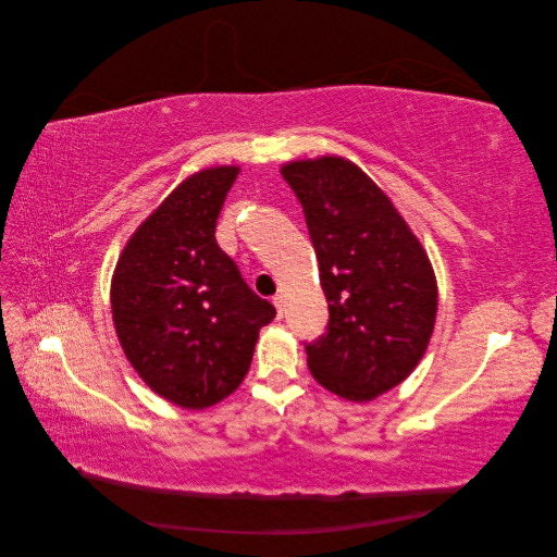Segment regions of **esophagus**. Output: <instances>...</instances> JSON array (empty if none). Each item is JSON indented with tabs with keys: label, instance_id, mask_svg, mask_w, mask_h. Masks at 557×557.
Here are the masks:
<instances>
[{
	"label": "esophagus",
	"instance_id": "esophagus-1",
	"mask_svg": "<svg viewBox=\"0 0 557 557\" xmlns=\"http://www.w3.org/2000/svg\"><path fill=\"white\" fill-rule=\"evenodd\" d=\"M274 307H276L278 318H281L283 311H285V297H283V295H274Z\"/></svg>",
	"mask_w": 557,
	"mask_h": 557
}]
</instances>
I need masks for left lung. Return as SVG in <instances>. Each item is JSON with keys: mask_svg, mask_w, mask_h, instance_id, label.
Returning <instances> with one entry per match:
<instances>
[{"mask_svg": "<svg viewBox=\"0 0 557 557\" xmlns=\"http://www.w3.org/2000/svg\"><path fill=\"white\" fill-rule=\"evenodd\" d=\"M305 209L327 299L325 334L307 344L327 391L369 401L407 379L436 318V281L423 246L391 199L344 158L283 166Z\"/></svg>", "mask_w": 557, "mask_h": 557, "instance_id": "left-lung-1", "label": "left lung"}]
</instances>
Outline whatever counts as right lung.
Here are the masks:
<instances>
[{
  "label": "right lung",
  "instance_id": "add662e5",
  "mask_svg": "<svg viewBox=\"0 0 557 557\" xmlns=\"http://www.w3.org/2000/svg\"><path fill=\"white\" fill-rule=\"evenodd\" d=\"M237 166L185 178L134 232L111 283L117 339L137 374L183 409H207L244 381L276 309L215 242Z\"/></svg>",
  "mask_w": 557,
  "mask_h": 557
}]
</instances>
